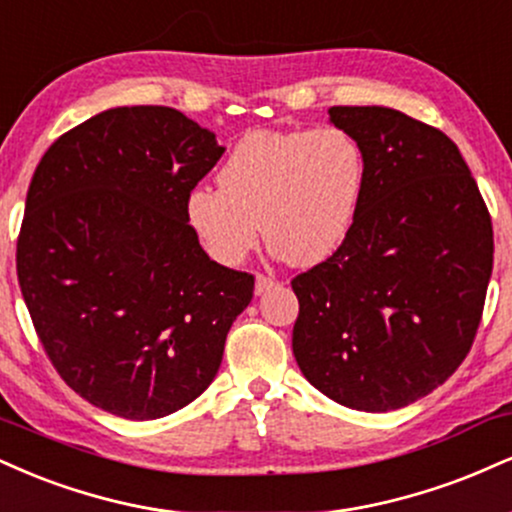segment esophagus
I'll return each mask as SVG.
<instances>
[{"mask_svg":"<svg viewBox=\"0 0 512 512\" xmlns=\"http://www.w3.org/2000/svg\"><path fill=\"white\" fill-rule=\"evenodd\" d=\"M274 286H276V279H272V276H264V274L255 276V295H262L264 291H269V288Z\"/></svg>","mask_w":512,"mask_h":512,"instance_id":"34e87169","label":"esophagus"}]
</instances>
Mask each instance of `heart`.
I'll return each instance as SVG.
<instances>
[{
  "instance_id": "b5f03b06",
  "label": "heart",
  "mask_w": 512,
  "mask_h": 512,
  "mask_svg": "<svg viewBox=\"0 0 512 512\" xmlns=\"http://www.w3.org/2000/svg\"><path fill=\"white\" fill-rule=\"evenodd\" d=\"M367 159L353 133L336 126L245 133L221 164L219 188L186 197L190 229L209 257L238 264L257 245L293 267L329 260L353 231Z\"/></svg>"
}]
</instances>
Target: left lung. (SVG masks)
<instances>
[{
    "mask_svg": "<svg viewBox=\"0 0 512 512\" xmlns=\"http://www.w3.org/2000/svg\"><path fill=\"white\" fill-rule=\"evenodd\" d=\"M367 181L353 231L291 281L293 355L315 389L353 410L405 408L470 353L494 267V231L458 145L389 107H331Z\"/></svg>",
    "mask_w": 512,
    "mask_h": 512,
    "instance_id": "1",
    "label": "left lung"
}]
</instances>
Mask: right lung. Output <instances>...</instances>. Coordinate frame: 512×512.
I'll list each match as a JSON object with an SVG mask.
<instances>
[{
	"label": "right lung",
	"mask_w": 512,
	"mask_h": 512,
	"mask_svg": "<svg viewBox=\"0 0 512 512\" xmlns=\"http://www.w3.org/2000/svg\"><path fill=\"white\" fill-rule=\"evenodd\" d=\"M226 147L171 107H114L54 140L16 272L61 379L123 420L186 408L217 377L255 279L202 250L186 197Z\"/></svg>",
	"instance_id": "1"
}]
</instances>
